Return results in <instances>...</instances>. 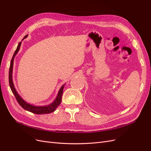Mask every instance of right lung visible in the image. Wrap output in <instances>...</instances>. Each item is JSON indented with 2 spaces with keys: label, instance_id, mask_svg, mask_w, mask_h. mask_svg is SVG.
<instances>
[{
  "label": "right lung",
  "instance_id": "right-lung-1",
  "mask_svg": "<svg viewBox=\"0 0 151 151\" xmlns=\"http://www.w3.org/2000/svg\"><path fill=\"white\" fill-rule=\"evenodd\" d=\"M27 36H28V35H26L24 38H26ZM21 44V42L19 43V44H18L16 51L13 55L12 58L11 59V61L9 72V86H10V88H11L12 92L14 94V96L17 100V103L19 104V105L22 108H24V109H26V110L30 111V112L35 113V114H48V113H52L53 111L55 110L56 108L59 106V104H60V103L62 101L63 89V88H64L65 84H63L61 87L60 90H59L57 97L55 99V101L51 104L48 105V106H33V105L29 104L28 103L24 101V100L21 98L20 96L18 94V93H17V91L14 88V86L13 81H12V68H13L14 58L15 55L17 53L18 51L19 50Z\"/></svg>",
  "mask_w": 151,
  "mask_h": 151
}]
</instances>
